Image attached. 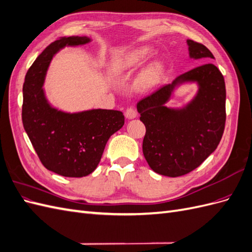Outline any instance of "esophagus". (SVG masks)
<instances>
[{
    "label": "esophagus",
    "instance_id": "esophagus-1",
    "mask_svg": "<svg viewBox=\"0 0 252 252\" xmlns=\"http://www.w3.org/2000/svg\"><path fill=\"white\" fill-rule=\"evenodd\" d=\"M136 116H138V112H136L135 108L133 107H129L126 109L125 111V117L128 119V120H132V119H135Z\"/></svg>",
    "mask_w": 252,
    "mask_h": 252
}]
</instances>
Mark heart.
<instances>
[{"mask_svg": "<svg viewBox=\"0 0 252 252\" xmlns=\"http://www.w3.org/2000/svg\"><path fill=\"white\" fill-rule=\"evenodd\" d=\"M150 48L143 46L136 48L126 56L113 62L109 68V73L113 79L121 78L123 75L132 72L136 68L142 66L150 56ZM163 65L158 62L149 65L135 82V88L140 91H146L158 85L163 75Z\"/></svg>", "mask_w": 252, "mask_h": 252, "instance_id": "heart-1", "label": "heart"}]
</instances>
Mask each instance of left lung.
Returning a JSON list of instances; mask_svg holds the SVG:
<instances>
[{"label": "left lung", "mask_w": 252, "mask_h": 252, "mask_svg": "<svg viewBox=\"0 0 252 252\" xmlns=\"http://www.w3.org/2000/svg\"><path fill=\"white\" fill-rule=\"evenodd\" d=\"M191 59H215L203 44L187 40ZM195 81L196 96L183 109L164 104L175 87ZM226 88L223 74L216 65L203 64L183 73L171 84L142 98L136 104L140 120L146 127L143 154L155 172L177 178L199 167L218 147L226 122Z\"/></svg>", "instance_id": "left-lung-1"}]
</instances>
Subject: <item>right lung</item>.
<instances>
[{
  "mask_svg": "<svg viewBox=\"0 0 252 252\" xmlns=\"http://www.w3.org/2000/svg\"><path fill=\"white\" fill-rule=\"evenodd\" d=\"M88 36H63L51 43L29 68L23 85L22 121L45 168L67 178L90 174L106 143L123 127V112L91 109L69 113L53 108L43 87L52 57L65 46L89 43Z\"/></svg>",
  "mask_w": 252,
  "mask_h": 252,
  "instance_id": "add662e5",
  "label": "right lung"
}]
</instances>
